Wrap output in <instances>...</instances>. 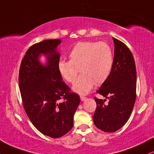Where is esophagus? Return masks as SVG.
<instances>
[{"label": "esophagus", "instance_id": "obj_1", "mask_svg": "<svg viewBox=\"0 0 154 154\" xmlns=\"http://www.w3.org/2000/svg\"><path fill=\"white\" fill-rule=\"evenodd\" d=\"M86 97H85V96H83V95H81L80 96V100H82V101H84V100H86Z\"/></svg>", "mask_w": 154, "mask_h": 154}]
</instances>
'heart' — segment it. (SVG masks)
I'll return each mask as SVG.
<instances>
[{"mask_svg": "<svg viewBox=\"0 0 154 154\" xmlns=\"http://www.w3.org/2000/svg\"><path fill=\"white\" fill-rule=\"evenodd\" d=\"M69 61H59L58 70L62 78L74 83L79 72L82 75L73 86L79 94H86L94 85L107 80L114 65V53L104 42H80L69 54Z\"/></svg>", "mask_w": 154, "mask_h": 154, "instance_id": "b5f03b06", "label": "heart"}]
</instances>
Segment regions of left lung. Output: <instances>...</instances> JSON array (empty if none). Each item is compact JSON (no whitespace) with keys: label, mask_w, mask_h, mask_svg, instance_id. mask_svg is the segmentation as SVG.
Instances as JSON below:
<instances>
[{"label":"left lung","mask_w":154,"mask_h":154,"mask_svg":"<svg viewBox=\"0 0 154 154\" xmlns=\"http://www.w3.org/2000/svg\"><path fill=\"white\" fill-rule=\"evenodd\" d=\"M114 43V65L109 78L96 93L109 100L95 98L96 109L93 116L95 126L106 132L122 128L130 118L136 98V69L131 51L117 39Z\"/></svg>","instance_id":"1"}]
</instances>
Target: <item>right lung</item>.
Masks as SVG:
<instances>
[{"label": "right lung", "mask_w": 154, "mask_h": 154, "mask_svg": "<svg viewBox=\"0 0 154 154\" xmlns=\"http://www.w3.org/2000/svg\"><path fill=\"white\" fill-rule=\"evenodd\" d=\"M61 40H45L26 51L20 65L19 85L24 110L32 125L43 135L54 138L64 135L73 127L79 102L77 93L62 80L58 70ZM47 56L44 66L38 61ZM64 100L62 101V99Z\"/></svg>", "instance_id": "1"}]
</instances>
